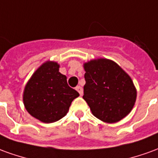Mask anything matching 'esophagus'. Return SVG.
I'll list each match as a JSON object with an SVG mask.
<instances>
[{
	"label": "esophagus",
	"mask_w": 158,
	"mask_h": 158,
	"mask_svg": "<svg viewBox=\"0 0 158 158\" xmlns=\"http://www.w3.org/2000/svg\"><path fill=\"white\" fill-rule=\"evenodd\" d=\"M76 90H77V91L79 93V95H80V96H82L83 95V88L81 87V86H77V87H76Z\"/></svg>",
	"instance_id": "obj_1"
}]
</instances>
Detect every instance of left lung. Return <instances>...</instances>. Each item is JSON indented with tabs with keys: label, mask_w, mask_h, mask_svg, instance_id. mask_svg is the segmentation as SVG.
<instances>
[{
	"label": "left lung",
	"mask_w": 158,
	"mask_h": 158,
	"mask_svg": "<svg viewBox=\"0 0 158 158\" xmlns=\"http://www.w3.org/2000/svg\"><path fill=\"white\" fill-rule=\"evenodd\" d=\"M85 70L83 98L91 113L103 122L117 123L129 114L135 103L132 79L116 62L106 58L84 64Z\"/></svg>",
	"instance_id": "obj_1"
}]
</instances>
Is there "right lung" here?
I'll return each mask as SVG.
<instances>
[{"label":"right lung","instance_id":"right-lung-1","mask_svg":"<svg viewBox=\"0 0 158 158\" xmlns=\"http://www.w3.org/2000/svg\"><path fill=\"white\" fill-rule=\"evenodd\" d=\"M79 94L69 87L67 77L59 72V64L43 63L26 84L23 101L28 113L40 121L54 123L65 116Z\"/></svg>","mask_w":158,"mask_h":158}]
</instances>
